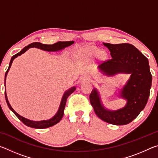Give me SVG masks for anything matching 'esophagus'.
I'll return each mask as SVG.
<instances>
[{
  "label": "esophagus",
  "instance_id": "34e87169",
  "mask_svg": "<svg viewBox=\"0 0 158 158\" xmlns=\"http://www.w3.org/2000/svg\"><path fill=\"white\" fill-rule=\"evenodd\" d=\"M81 80H82V81H90V80H91V79H90V77H87V76H84V77H82V78H81Z\"/></svg>",
  "mask_w": 158,
  "mask_h": 158
}]
</instances>
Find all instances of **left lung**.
<instances>
[{
	"label": "left lung",
	"instance_id": "8db88e82",
	"mask_svg": "<svg viewBox=\"0 0 158 158\" xmlns=\"http://www.w3.org/2000/svg\"><path fill=\"white\" fill-rule=\"evenodd\" d=\"M103 44L108 48L112 58L100 64L99 68L101 70L108 75L119 73L131 74L121 93L127 102L119 110H106L102 105L98 91L94 89L89 95L90 104L96 115L102 121L116 125H126L137 117L148 102L152 82L148 58L132 44Z\"/></svg>",
	"mask_w": 158,
	"mask_h": 158
}]
</instances>
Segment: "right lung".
Wrapping results in <instances>:
<instances>
[{
  "label": "right lung",
  "instance_id": "add662e5",
  "mask_svg": "<svg viewBox=\"0 0 158 158\" xmlns=\"http://www.w3.org/2000/svg\"><path fill=\"white\" fill-rule=\"evenodd\" d=\"M74 43L73 41H69V42H58L56 43L53 44H42L40 42H33L30 44H28V46H26V47L23 48V49L20 52L17 53V54H15L11 58V60H10V64H9V68L7 69V70L6 71L5 74V79H6V76L7 74V73H8L9 69L11 67V65L12 63L13 60L15 59V58H17L18 56H20L24 52H26L29 48H32V47H36L38 48V49H42L44 51H47V52H56V51H58L60 49H63V48H65L66 47H68L69 45L73 44ZM74 90H75V87H73L72 89H69L68 90L64 93V95L63 96L62 100H61L60 102V105L59 109L57 112V114L53 116L52 118H51L49 120H47V121H30V120L26 119L25 118H23V116H20L19 115L17 112H16L14 109L12 108V106H10L8 100L7 98V95L6 93H5V100H6V102L7 104V106L10 108V109L11 111H12L13 113H14L17 117L18 118L20 121L23 123V124H25L26 125H27L28 127H33V128H37V129H44V128H47L49 127H52L53 125H56V123H58L59 122L61 118H62L64 114V109H65V104H66V101H67V98H68V96L73 93Z\"/></svg>",
  "mask_w": 158,
  "mask_h": 158
}]
</instances>
